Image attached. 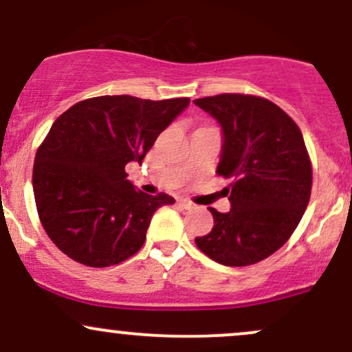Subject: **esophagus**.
Listing matches in <instances>:
<instances>
[{"label":"esophagus","mask_w":352,"mask_h":352,"mask_svg":"<svg viewBox=\"0 0 352 352\" xmlns=\"http://www.w3.org/2000/svg\"><path fill=\"white\" fill-rule=\"evenodd\" d=\"M177 204H179L181 206V208H183V209H194V208H196V206H194L192 204V202L191 201H189V199H177Z\"/></svg>","instance_id":"esophagus-1"}]
</instances>
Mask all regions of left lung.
I'll return each mask as SVG.
<instances>
[{
    "label": "left lung",
    "mask_w": 352,
    "mask_h": 352,
    "mask_svg": "<svg viewBox=\"0 0 352 352\" xmlns=\"http://www.w3.org/2000/svg\"><path fill=\"white\" fill-rule=\"evenodd\" d=\"M224 131L217 175L232 209L209 208L214 227L196 245L227 267L254 265L292 237L311 196L313 168L301 130L288 113L257 95L196 98Z\"/></svg>",
    "instance_id": "left-lung-1"
}]
</instances>
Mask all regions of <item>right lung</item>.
Wrapping results in <instances>:
<instances>
[{"label":"right lung","instance_id":"1","mask_svg":"<svg viewBox=\"0 0 352 352\" xmlns=\"http://www.w3.org/2000/svg\"><path fill=\"white\" fill-rule=\"evenodd\" d=\"M189 105L188 97L87 98L65 110L36 151L32 189L45 234L82 265L103 268L143 247L153 214L168 194L136 191L130 161L142 163L158 135Z\"/></svg>","mask_w":352,"mask_h":352}]
</instances>
